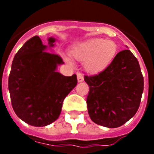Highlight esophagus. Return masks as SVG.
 <instances>
[{"mask_svg":"<svg viewBox=\"0 0 154 154\" xmlns=\"http://www.w3.org/2000/svg\"><path fill=\"white\" fill-rule=\"evenodd\" d=\"M77 76L78 82H82L84 81V76H83L82 73H81V72H77Z\"/></svg>","mask_w":154,"mask_h":154,"instance_id":"1","label":"esophagus"}]
</instances>
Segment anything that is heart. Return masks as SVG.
<instances>
[{"label":"heart","instance_id":"heart-1","mask_svg":"<svg viewBox=\"0 0 154 154\" xmlns=\"http://www.w3.org/2000/svg\"><path fill=\"white\" fill-rule=\"evenodd\" d=\"M117 53V45L112 41L95 38L87 41L76 46L72 50V54L77 60L85 61V67L92 73L105 69L114 58ZM65 61L70 65L72 62L69 57H65Z\"/></svg>","mask_w":154,"mask_h":154}]
</instances>
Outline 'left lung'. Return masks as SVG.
Returning <instances> with one entry per match:
<instances>
[{
  "label": "left lung",
  "instance_id": "8db88e82",
  "mask_svg": "<svg viewBox=\"0 0 154 154\" xmlns=\"http://www.w3.org/2000/svg\"><path fill=\"white\" fill-rule=\"evenodd\" d=\"M84 78L89 86L88 112L94 123L117 128L136 114L144 78L138 60L130 50L119 52L102 72Z\"/></svg>",
  "mask_w": 154,
  "mask_h": 154
}]
</instances>
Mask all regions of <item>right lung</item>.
Here are the masks:
<instances>
[{
	"label": "right lung",
	"mask_w": 154,
	"mask_h": 154,
	"mask_svg": "<svg viewBox=\"0 0 154 154\" xmlns=\"http://www.w3.org/2000/svg\"><path fill=\"white\" fill-rule=\"evenodd\" d=\"M49 47L56 40L49 37ZM38 36L30 38L16 53L8 77V90L14 112L25 123L45 126L60 116L62 103L77 85V75L57 72L60 56L46 51Z\"/></svg>",
	"instance_id": "obj_1"
}]
</instances>
